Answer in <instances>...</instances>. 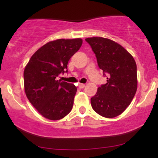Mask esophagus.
<instances>
[{
  "instance_id": "obj_1",
  "label": "esophagus",
  "mask_w": 158,
  "mask_h": 158,
  "mask_svg": "<svg viewBox=\"0 0 158 158\" xmlns=\"http://www.w3.org/2000/svg\"><path fill=\"white\" fill-rule=\"evenodd\" d=\"M79 88H85V85L83 84V83H79Z\"/></svg>"
}]
</instances>
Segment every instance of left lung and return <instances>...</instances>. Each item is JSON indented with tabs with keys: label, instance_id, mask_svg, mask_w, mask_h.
Segmentation results:
<instances>
[{
	"label": "left lung",
	"instance_id": "1",
	"mask_svg": "<svg viewBox=\"0 0 158 158\" xmlns=\"http://www.w3.org/2000/svg\"><path fill=\"white\" fill-rule=\"evenodd\" d=\"M99 68L107 82L98 88L90 99L93 109L99 115L113 118L126 109L137 88V64L125 48L115 41L102 37L88 38Z\"/></svg>",
	"mask_w": 158,
	"mask_h": 158
}]
</instances>
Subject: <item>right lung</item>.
<instances>
[{"label": "right lung", "instance_id": "right-lung-1", "mask_svg": "<svg viewBox=\"0 0 158 158\" xmlns=\"http://www.w3.org/2000/svg\"><path fill=\"white\" fill-rule=\"evenodd\" d=\"M81 44V39L50 41L32 56L24 69L27 97L45 118L58 120L72 110L77 87L56 77L68 73V61Z\"/></svg>", "mask_w": 158, "mask_h": 158}]
</instances>
